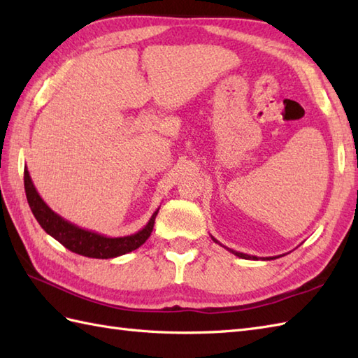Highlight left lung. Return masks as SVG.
Masks as SVG:
<instances>
[{"mask_svg":"<svg viewBox=\"0 0 358 358\" xmlns=\"http://www.w3.org/2000/svg\"><path fill=\"white\" fill-rule=\"evenodd\" d=\"M212 240H214L215 243H218L220 245V241L218 240H215L214 237H212ZM223 246V245H222ZM226 248V246H224ZM227 250H229V252H232L234 255H237V257H240V258H245V260H258V257H255V255H248V254H243V252H237V250H232V249H229V248H226ZM273 258H278V257H264V258H262V260H273Z\"/></svg>","mask_w":358,"mask_h":358,"instance_id":"left-lung-1","label":"left lung"}]
</instances>
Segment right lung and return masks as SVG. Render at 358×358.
<instances>
[{"label":"right lung","mask_w":358,"mask_h":358,"mask_svg":"<svg viewBox=\"0 0 358 358\" xmlns=\"http://www.w3.org/2000/svg\"><path fill=\"white\" fill-rule=\"evenodd\" d=\"M24 189L30 210H32L34 217L36 218V222L40 223L43 229L48 232L50 237L62 243L64 248L72 250V252L89 258H115L138 249L143 243L150 237V232L154 229L155 217L159 209L158 208L154 214H152L148 224L138 232L126 235V237H106L103 234L83 229V227L67 222L62 215H58L57 212H53L48 204L44 203L40 194H38L26 166Z\"/></svg>","instance_id":"add662e5"}]
</instances>
